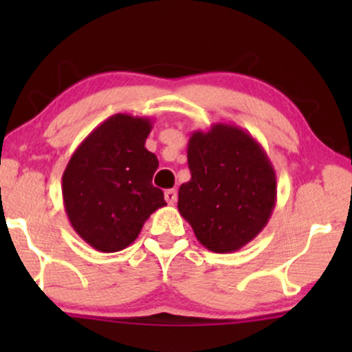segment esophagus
Masks as SVG:
<instances>
[{"label":"esophagus","mask_w":352,"mask_h":352,"mask_svg":"<svg viewBox=\"0 0 352 352\" xmlns=\"http://www.w3.org/2000/svg\"><path fill=\"white\" fill-rule=\"evenodd\" d=\"M176 199H177V192L175 189H168L165 192V200L168 201V205H175Z\"/></svg>","instance_id":"34e87169"}]
</instances>
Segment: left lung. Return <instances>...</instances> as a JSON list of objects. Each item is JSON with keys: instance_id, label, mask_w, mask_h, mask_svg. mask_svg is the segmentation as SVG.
<instances>
[{"instance_id": "1", "label": "left lung", "mask_w": 352, "mask_h": 352, "mask_svg": "<svg viewBox=\"0 0 352 352\" xmlns=\"http://www.w3.org/2000/svg\"><path fill=\"white\" fill-rule=\"evenodd\" d=\"M190 181L179 187L177 210L199 242L232 253L266 228L277 199L276 171L256 139L242 128L214 123L187 144Z\"/></svg>"}]
</instances>
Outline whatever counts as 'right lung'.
Wrapping results in <instances>:
<instances>
[{
  "label": "right lung",
  "mask_w": 352,
  "mask_h": 352,
  "mask_svg": "<svg viewBox=\"0 0 352 352\" xmlns=\"http://www.w3.org/2000/svg\"><path fill=\"white\" fill-rule=\"evenodd\" d=\"M152 120L115 113L80 144L62 175V199L75 232L102 253L126 248L153 211L166 205L152 184L158 168L146 148Z\"/></svg>",
  "instance_id": "obj_1"
}]
</instances>
